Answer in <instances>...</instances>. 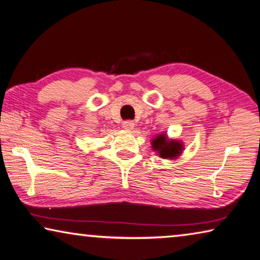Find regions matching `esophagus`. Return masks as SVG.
I'll use <instances>...</instances> for the list:
<instances>
[{
	"label": "esophagus",
	"instance_id": "obj_1",
	"mask_svg": "<svg viewBox=\"0 0 260 260\" xmlns=\"http://www.w3.org/2000/svg\"><path fill=\"white\" fill-rule=\"evenodd\" d=\"M122 125L126 131H131V130L135 129L136 124H135V122H133V121H125V122H123Z\"/></svg>",
	"mask_w": 260,
	"mask_h": 260
}]
</instances>
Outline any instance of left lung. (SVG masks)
Returning <instances> with one entry per match:
<instances>
[{
	"instance_id": "1",
	"label": "left lung",
	"mask_w": 260,
	"mask_h": 260,
	"mask_svg": "<svg viewBox=\"0 0 260 260\" xmlns=\"http://www.w3.org/2000/svg\"><path fill=\"white\" fill-rule=\"evenodd\" d=\"M152 150L159 155V158L175 160L184 151V144L180 139L168 138L166 133L155 135V137L151 140Z\"/></svg>"
}]
</instances>
